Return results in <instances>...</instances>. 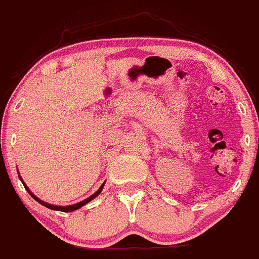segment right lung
Instances as JSON below:
<instances>
[{
	"label": "right lung",
	"instance_id": "add662e5",
	"mask_svg": "<svg viewBox=\"0 0 259 259\" xmlns=\"http://www.w3.org/2000/svg\"><path fill=\"white\" fill-rule=\"evenodd\" d=\"M22 181V180H21ZM24 184V183H23ZM103 186L104 184H102L101 186V188H99L97 192L95 193V194L93 195H91L90 198H87V199H84V200H82V201H79V203H77V204H73V205H69V206H56V205H51V204H48V203H45V201H42V200H40V199L39 198H36L35 195L33 194L32 192H30L29 190V188H28L27 186H25L24 184V188L27 189V192L29 193L30 195H32V197L35 199L36 201H38V203H40L41 205H44V206H47V208H49V209H51V210H58V211H64V212H70V211H73V210H77V209H79L81 208V206H83V205H86V204L88 203V201H91L92 200V199H95L96 197H97V195L99 194V193L102 192V189H103Z\"/></svg>",
	"mask_w": 259,
	"mask_h": 259
}]
</instances>
